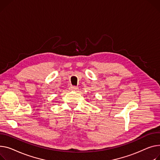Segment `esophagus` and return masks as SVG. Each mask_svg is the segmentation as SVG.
I'll return each mask as SVG.
<instances>
[{
  "instance_id": "esophagus-1",
  "label": "esophagus",
  "mask_w": 160,
  "mask_h": 160,
  "mask_svg": "<svg viewBox=\"0 0 160 160\" xmlns=\"http://www.w3.org/2000/svg\"><path fill=\"white\" fill-rule=\"evenodd\" d=\"M69 89H70L71 91H76L78 90V88H77V87H75V86H71L70 88H69Z\"/></svg>"
}]
</instances>
